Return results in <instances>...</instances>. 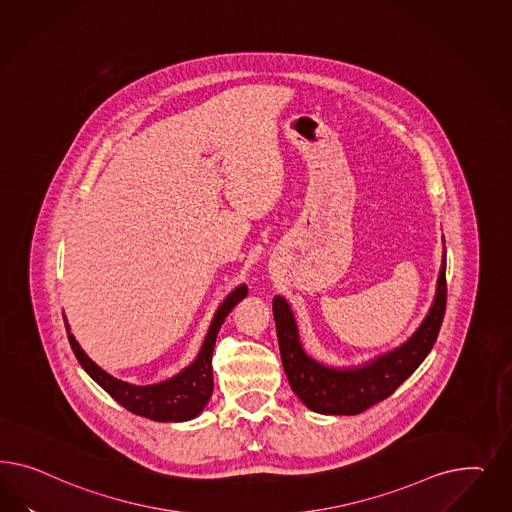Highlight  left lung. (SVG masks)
Here are the masks:
<instances>
[{"label": "left lung", "mask_w": 512, "mask_h": 512, "mask_svg": "<svg viewBox=\"0 0 512 512\" xmlns=\"http://www.w3.org/2000/svg\"><path fill=\"white\" fill-rule=\"evenodd\" d=\"M447 255H443L437 279L434 306L413 338L402 347L357 370H334L308 357L298 341L295 319L289 304L274 296L272 310L276 319L279 353L283 370L296 396L323 415H358L388 398L415 372L432 351L447 308Z\"/></svg>", "instance_id": "obj_1"}]
</instances>
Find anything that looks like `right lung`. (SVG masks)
Returning a JSON list of instances; mask_svg holds the SVG:
<instances>
[{
  "mask_svg": "<svg viewBox=\"0 0 512 512\" xmlns=\"http://www.w3.org/2000/svg\"><path fill=\"white\" fill-rule=\"evenodd\" d=\"M246 295H248V289H246V285H242L227 296V300L217 310L197 360L191 366H187L186 370L174 375L172 379L161 381L157 385L137 387V385L124 383L120 379H114L109 373L103 372L78 347L73 334L69 332V326L65 323L67 338H69L71 349L80 362V366L86 370V373L99 387L107 390L120 405H124L127 411L140 415V417H146V419L157 420V422H180V420L195 419L210 400L212 390H214L212 353H214V345H216L217 332L223 325L225 317Z\"/></svg>",
  "mask_w": 512,
  "mask_h": 512,
  "instance_id": "obj_1",
  "label": "right lung"
}]
</instances>
